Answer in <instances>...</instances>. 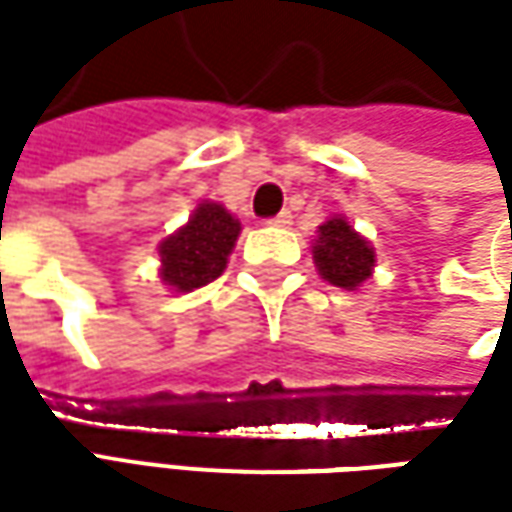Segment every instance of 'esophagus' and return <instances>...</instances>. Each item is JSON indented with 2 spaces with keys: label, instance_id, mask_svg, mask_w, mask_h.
I'll return each instance as SVG.
<instances>
[{
  "label": "esophagus",
  "instance_id": "34e87169",
  "mask_svg": "<svg viewBox=\"0 0 512 512\" xmlns=\"http://www.w3.org/2000/svg\"><path fill=\"white\" fill-rule=\"evenodd\" d=\"M290 222H293L290 210H282L279 216H273V219H270V225H276V227H287V225H290Z\"/></svg>",
  "mask_w": 512,
  "mask_h": 512
}]
</instances>
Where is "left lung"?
<instances>
[{"label": "left lung", "instance_id": "left-lung-1", "mask_svg": "<svg viewBox=\"0 0 512 512\" xmlns=\"http://www.w3.org/2000/svg\"><path fill=\"white\" fill-rule=\"evenodd\" d=\"M313 262L330 285L356 290L373 270V247L364 242L342 216H333L319 227V239L313 247Z\"/></svg>", "mask_w": 512, "mask_h": 512}]
</instances>
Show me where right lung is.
I'll return each instance as SVG.
<instances>
[{
    "instance_id": "obj_1",
    "label": "right lung",
    "mask_w": 512,
    "mask_h": 512,
    "mask_svg": "<svg viewBox=\"0 0 512 512\" xmlns=\"http://www.w3.org/2000/svg\"><path fill=\"white\" fill-rule=\"evenodd\" d=\"M239 230V222L222 205H199L190 222L159 247L162 279L182 293L213 282L222 276Z\"/></svg>"
}]
</instances>
